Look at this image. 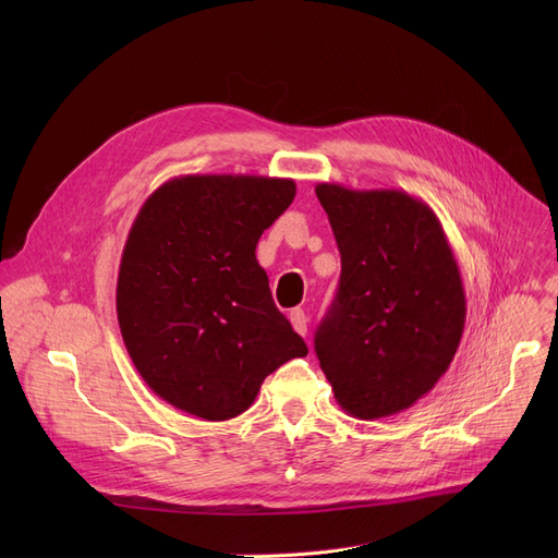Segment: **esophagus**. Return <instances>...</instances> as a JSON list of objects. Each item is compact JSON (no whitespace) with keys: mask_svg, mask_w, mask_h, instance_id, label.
Masks as SVG:
<instances>
[{"mask_svg":"<svg viewBox=\"0 0 558 558\" xmlns=\"http://www.w3.org/2000/svg\"><path fill=\"white\" fill-rule=\"evenodd\" d=\"M289 320H291V326H294V330L299 332V335H307V324H310V318H307V314L303 312V310H294L289 314Z\"/></svg>","mask_w":558,"mask_h":558,"instance_id":"esophagus-1","label":"esophagus"}]
</instances>
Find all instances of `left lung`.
I'll list each match as a JSON object with an SVG mask.
<instances>
[{"mask_svg": "<svg viewBox=\"0 0 558 558\" xmlns=\"http://www.w3.org/2000/svg\"><path fill=\"white\" fill-rule=\"evenodd\" d=\"M316 196L341 253L318 364L350 416L398 414L454 360L465 324L457 259L429 205L402 190L318 183Z\"/></svg>", "mask_w": 558, "mask_h": 558, "instance_id": "1", "label": "left lung"}]
</instances>
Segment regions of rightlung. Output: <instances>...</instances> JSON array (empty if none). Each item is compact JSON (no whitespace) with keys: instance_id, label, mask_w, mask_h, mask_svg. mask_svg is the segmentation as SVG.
Instances as JSON below:
<instances>
[{"instance_id":"right-lung-1","label":"right lung","mask_w":558,"mask_h":558,"mask_svg":"<svg viewBox=\"0 0 558 558\" xmlns=\"http://www.w3.org/2000/svg\"><path fill=\"white\" fill-rule=\"evenodd\" d=\"M296 196L291 179L194 173L140 208L117 278V320L156 396L203 421L253 404L305 341L271 299L255 246Z\"/></svg>"}]
</instances>
